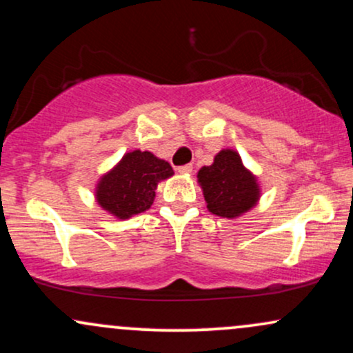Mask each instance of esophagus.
<instances>
[{"label": "esophagus", "mask_w": 353, "mask_h": 353, "mask_svg": "<svg viewBox=\"0 0 353 353\" xmlns=\"http://www.w3.org/2000/svg\"><path fill=\"white\" fill-rule=\"evenodd\" d=\"M177 172H179V174H185V176H189V174L192 172V164L181 165V168H177Z\"/></svg>", "instance_id": "1"}]
</instances>
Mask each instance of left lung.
I'll return each mask as SVG.
<instances>
[{"label":"left lung","instance_id":"left-lung-1","mask_svg":"<svg viewBox=\"0 0 353 353\" xmlns=\"http://www.w3.org/2000/svg\"><path fill=\"white\" fill-rule=\"evenodd\" d=\"M202 194L210 214L237 219L257 205L262 196L257 176L247 169L236 149H222L214 163L197 172Z\"/></svg>","mask_w":353,"mask_h":353}]
</instances>
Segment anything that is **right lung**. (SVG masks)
I'll return each instance as SVG.
<instances>
[{
    "mask_svg": "<svg viewBox=\"0 0 353 353\" xmlns=\"http://www.w3.org/2000/svg\"><path fill=\"white\" fill-rule=\"evenodd\" d=\"M172 176L168 161L149 151H129L96 182V202L112 217L125 221L151 208L159 182Z\"/></svg>",
    "mask_w": 353,
    "mask_h": 353,
    "instance_id": "right-lung-1",
    "label": "right lung"
}]
</instances>
